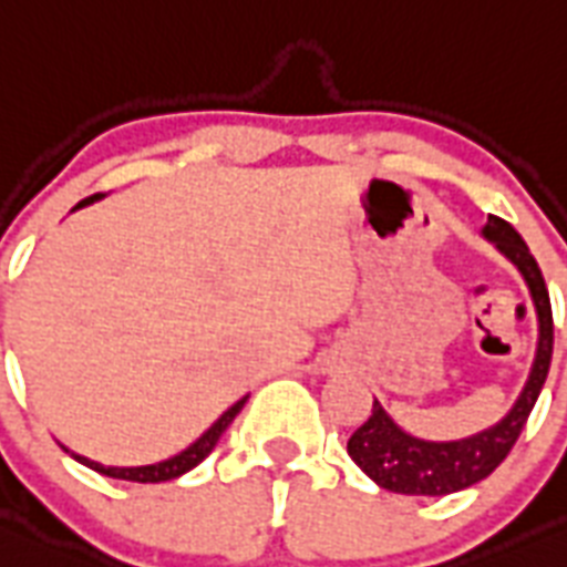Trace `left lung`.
I'll list each match as a JSON object with an SVG mask.
<instances>
[{"label":"left lung","instance_id":"obj_1","mask_svg":"<svg viewBox=\"0 0 567 567\" xmlns=\"http://www.w3.org/2000/svg\"><path fill=\"white\" fill-rule=\"evenodd\" d=\"M482 236L494 243L505 259L516 265V270L528 285L536 324H539L534 365H530L525 388L519 391L511 411L496 425L485 427L474 436H465V440H420V436L402 431L391 420V413L379 405V400H373L368 422H362L348 440V454L377 482L379 488L393 491V494L445 496L471 488V485L494 474L499 462L511 454L514 442L519 440L522 427L528 422V413L534 411L536 396H539L545 377H548L550 353H554V317H550V299L543 270L530 256L525 239L514 230V225H508L499 216H488V225L482 228Z\"/></svg>","mask_w":567,"mask_h":567}]
</instances>
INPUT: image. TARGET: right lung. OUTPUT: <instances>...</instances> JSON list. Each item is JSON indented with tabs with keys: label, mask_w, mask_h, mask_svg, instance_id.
<instances>
[{
	"label": "right lung",
	"mask_w": 567,
	"mask_h": 567,
	"mask_svg": "<svg viewBox=\"0 0 567 567\" xmlns=\"http://www.w3.org/2000/svg\"><path fill=\"white\" fill-rule=\"evenodd\" d=\"M96 199H102V194L87 196V199L79 202V205H76V208H73V210L85 208V205H93V202H96ZM245 402H248V396H243V400H239V402H234V405H230L228 411H225L223 416H219V420H216L214 425L208 427V431L202 433L199 440L190 442V445L185 447V451H179V454L171 456V460L154 462V465H134V467L102 465V462H93V460H87V456H82V454H73L71 447H65V445H62V447H65L68 454H71L76 462H82V465H87V467H91V471H96V474L111 476V480H127V482H167V480H176V476H182V474H188L190 467L199 465V462L205 460V456H208L210 451H214L216 442H219V436H223V433L228 431V425L236 420V413L243 411Z\"/></svg>",
	"instance_id": "add662e5"
}]
</instances>
